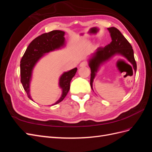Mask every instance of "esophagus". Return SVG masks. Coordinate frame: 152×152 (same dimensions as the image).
Masks as SVG:
<instances>
[{
    "mask_svg": "<svg viewBox=\"0 0 152 152\" xmlns=\"http://www.w3.org/2000/svg\"><path fill=\"white\" fill-rule=\"evenodd\" d=\"M87 65V63L86 61H82L80 64V67H85Z\"/></svg>",
    "mask_w": 152,
    "mask_h": 152,
    "instance_id": "34e87169",
    "label": "esophagus"
}]
</instances>
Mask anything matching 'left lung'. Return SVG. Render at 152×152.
<instances>
[{
  "label": "left lung",
  "instance_id": "8db88e82",
  "mask_svg": "<svg viewBox=\"0 0 152 152\" xmlns=\"http://www.w3.org/2000/svg\"><path fill=\"white\" fill-rule=\"evenodd\" d=\"M112 37V42L104 48L99 47L92 54L89 60V66L91 68L90 84L93 89V82L100 65L116 54H120L126 58L133 66L136 72L137 65L134 56V51L131 44L124 37L121 32L115 27L108 28Z\"/></svg>",
  "mask_w": 152,
  "mask_h": 152
}]
</instances>
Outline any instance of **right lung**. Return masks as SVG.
<instances>
[{
  "label": "right lung",
  "mask_w": 152,
  "mask_h": 152,
  "mask_svg": "<svg viewBox=\"0 0 152 152\" xmlns=\"http://www.w3.org/2000/svg\"><path fill=\"white\" fill-rule=\"evenodd\" d=\"M65 31L53 30L43 34L33 40L27 48L20 61L21 82L28 97L31 99L30 94V83L31 73L35 64L45 53L63 47L65 45ZM77 68L66 72L59 78V85L62 89V95L54 104L60 103L68 94L70 87V82L75 76Z\"/></svg>",
  "instance_id": "1"
}]
</instances>
